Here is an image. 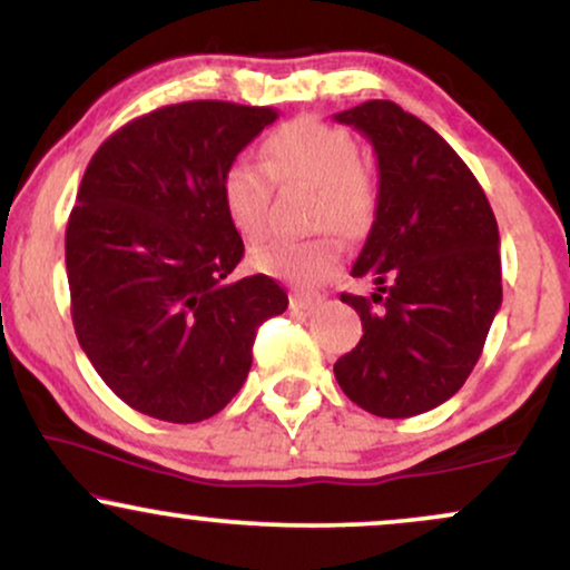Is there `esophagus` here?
<instances>
[{"mask_svg":"<svg viewBox=\"0 0 570 570\" xmlns=\"http://www.w3.org/2000/svg\"><path fill=\"white\" fill-rule=\"evenodd\" d=\"M322 301L324 298L318 293H306V291H295L291 295V306L298 308V311H314Z\"/></svg>","mask_w":570,"mask_h":570,"instance_id":"1","label":"esophagus"}]
</instances>
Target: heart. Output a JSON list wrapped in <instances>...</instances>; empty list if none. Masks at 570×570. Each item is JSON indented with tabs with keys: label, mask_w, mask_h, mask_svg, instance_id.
Segmentation results:
<instances>
[{
	"label": "heart",
	"mask_w": 570,
	"mask_h": 570,
	"mask_svg": "<svg viewBox=\"0 0 570 570\" xmlns=\"http://www.w3.org/2000/svg\"><path fill=\"white\" fill-rule=\"evenodd\" d=\"M264 168L246 158L230 160L220 174L225 215L240 236L259 238L267 228L272 181L306 184L316 189L314 225H330L342 236H357L376 213V191L361 168V150L350 131L316 116H298L264 139ZM271 176L267 177L266 174ZM252 264L264 275L316 285L340 264L332 238L267 240L252 252Z\"/></svg>",
	"instance_id": "1"
}]
</instances>
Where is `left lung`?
Returning a JSON list of instances; mask_svg holds the SVG:
<instances>
[{
	"label": "left lung",
	"instance_id": "1",
	"mask_svg": "<svg viewBox=\"0 0 570 570\" xmlns=\"http://www.w3.org/2000/svg\"><path fill=\"white\" fill-rule=\"evenodd\" d=\"M371 139L379 160L376 220L353 277L371 298L342 293L363 337L334 363L357 407L412 417L464 386L501 308V236L490 202L439 131L392 100L334 116Z\"/></svg>",
	"mask_w": 570,
	"mask_h": 570
}]
</instances>
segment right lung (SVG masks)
I'll return each mask as SVG.
<instances>
[{"mask_svg":"<svg viewBox=\"0 0 570 570\" xmlns=\"http://www.w3.org/2000/svg\"><path fill=\"white\" fill-rule=\"evenodd\" d=\"M277 116L163 106L88 163L65 236L72 324L98 376L142 415H217L244 386L256 330L287 308L272 277L230 279L244 240L220 199L223 168Z\"/></svg>","mask_w":570,"mask_h":570,"instance_id":"obj_1","label":"right lung"}]
</instances>
